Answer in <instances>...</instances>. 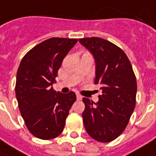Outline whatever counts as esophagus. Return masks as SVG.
<instances>
[{"mask_svg": "<svg viewBox=\"0 0 156 156\" xmlns=\"http://www.w3.org/2000/svg\"><path fill=\"white\" fill-rule=\"evenodd\" d=\"M82 99H83V96H82L81 94H77V100H78V101H81Z\"/></svg>", "mask_w": 156, "mask_h": 156, "instance_id": "esophagus-1", "label": "esophagus"}]
</instances>
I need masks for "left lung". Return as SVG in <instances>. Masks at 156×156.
<instances>
[{"label":"left lung","instance_id":"obj_1","mask_svg":"<svg viewBox=\"0 0 156 156\" xmlns=\"http://www.w3.org/2000/svg\"><path fill=\"white\" fill-rule=\"evenodd\" d=\"M79 42L94 55V83L102 91L96 103L83 98L84 127L94 139L111 142L122 133L134 110V73L125 52L112 42L98 37L79 39Z\"/></svg>","mask_w":156,"mask_h":156}]
</instances>
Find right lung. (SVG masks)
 <instances>
[{"label":"right lung","instance_id":"1","mask_svg":"<svg viewBox=\"0 0 156 156\" xmlns=\"http://www.w3.org/2000/svg\"><path fill=\"white\" fill-rule=\"evenodd\" d=\"M78 39L51 38L31 49L17 69L15 92L26 127L38 139H52L65 127L76 94L52 88L63 59Z\"/></svg>","mask_w":156,"mask_h":156}]
</instances>
